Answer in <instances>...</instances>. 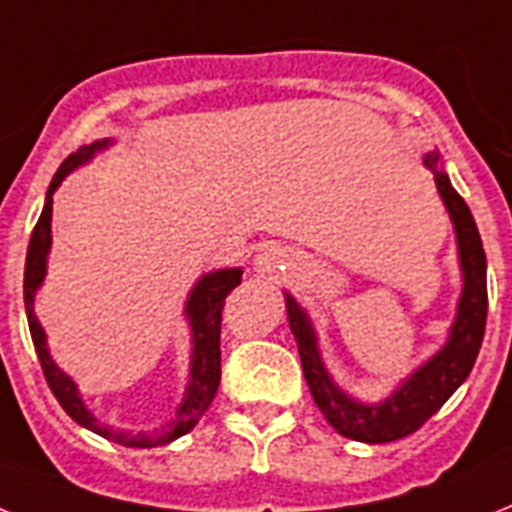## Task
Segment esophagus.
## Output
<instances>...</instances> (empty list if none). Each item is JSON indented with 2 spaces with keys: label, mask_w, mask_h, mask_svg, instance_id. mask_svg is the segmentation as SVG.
<instances>
[{
  "label": "esophagus",
  "mask_w": 512,
  "mask_h": 512,
  "mask_svg": "<svg viewBox=\"0 0 512 512\" xmlns=\"http://www.w3.org/2000/svg\"><path fill=\"white\" fill-rule=\"evenodd\" d=\"M294 260H297V257H294L289 249L270 244V247H265L263 252L255 257V270L260 273V276L278 278V276H284L286 270L292 268Z\"/></svg>",
  "instance_id": "obj_1"
}]
</instances>
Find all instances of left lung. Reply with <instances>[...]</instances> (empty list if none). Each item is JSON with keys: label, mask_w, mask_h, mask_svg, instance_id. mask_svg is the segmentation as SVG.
Segmentation results:
<instances>
[{"label": "left lung", "mask_w": 512, "mask_h": 512, "mask_svg": "<svg viewBox=\"0 0 512 512\" xmlns=\"http://www.w3.org/2000/svg\"><path fill=\"white\" fill-rule=\"evenodd\" d=\"M423 162L434 170L436 189L442 194L444 207H447L455 234H458L460 270H463V294H460L455 323L450 328V339L429 363H423L413 376L405 378L400 389H394L392 397H386L378 405H363V402L352 400L350 394H344L331 381L321 352H318L313 323L305 310L297 305V299L286 294L289 328L297 339L299 360H302V371H305V381L310 386L315 405L321 407L326 421L339 434L355 439V442L384 444L421 429L468 378L476 357H479L481 342H484L489 299H486V255L479 228H476V220L465 205V199L450 184L447 173L436 170L439 155L429 152Z\"/></svg>", "instance_id": "obj_1"}]
</instances>
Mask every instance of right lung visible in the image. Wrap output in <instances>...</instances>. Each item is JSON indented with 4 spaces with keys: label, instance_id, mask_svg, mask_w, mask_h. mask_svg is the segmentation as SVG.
<instances>
[{
    "label": "right lung",
    "instance_id": "obj_1",
    "mask_svg": "<svg viewBox=\"0 0 512 512\" xmlns=\"http://www.w3.org/2000/svg\"><path fill=\"white\" fill-rule=\"evenodd\" d=\"M107 144H110V139L94 141L89 147H81L78 152L65 157L60 170L54 173L52 184H49L47 202H44V210H41L39 215V223L33 228L26 255L23 299H26L28 328H31L33 347H36V355H39L41 371H44L49 389H52V394L57 397L62 410H65L73 421L81 423L83 429L105 436L110 442L123 444V447H160V444H168L173 442V439H178V436L189 434V431L197 426L199 418L207 413V407H210L215 392H218L220 321H223L220 313H223V305H226L228 294L242 284V270H213V273H205V276L199 278L197 286L191 289L189 302H186V315H189L191 336H194V339H191V342H194V350H191V376L189 386H186L184 402H181V407L176 410V418L170 423H165L160 431H152V434H131V431H118L105 426V423H99L97 418L86 410V405H83L81 394H78V386L73 384V378H70L68 373H62L60 368L54 365L52 357H49L47 334H44V328L39 326L36 313H33V297H36V289H39L44 276H47V255L49 244H52V194L57 191V186L62 184V178L68 176L70 170H76L78 165L91 160L94 152L105 149Z\"/></svg>",
    "mask_w": 512,
    "mask_h": 512
}]
</instances>
